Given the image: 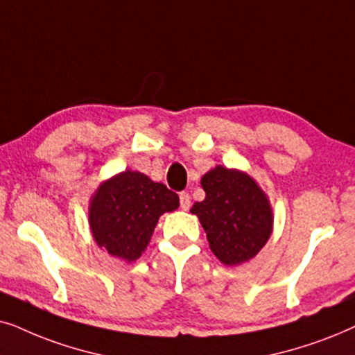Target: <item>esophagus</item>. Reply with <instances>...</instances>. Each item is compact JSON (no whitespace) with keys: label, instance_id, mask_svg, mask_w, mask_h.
Wrapping results in <instances>:
<instances>
[{"label":"esophagus","instance_id":"34e87169","mask_svg":"<svg viewBox=\"0 0 355 355\" xmlns=\"http://www.w3.org/2000/svg\"><path fill=\"white\" fill-rule=\"evenodd\" d=\"M190 206H191V196L188 195L187 191H182L180 193V207L183 211H188L190 209Z\"/></svg>","mask_w":355,"mask_h":355}]
</instances>
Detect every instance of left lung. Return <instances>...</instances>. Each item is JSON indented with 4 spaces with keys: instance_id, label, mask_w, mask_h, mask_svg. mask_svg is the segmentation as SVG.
<instances>
[{
    "instance_id": "1",
    "label": "left lung",
    "mask_w": 355,
    "mask_h": 355,
    "mask_svg": "<svg viewBox=\"0 0 355 355\" xmlns=\"http://www.w3.org/2000/svg\"><path fill=\"white\" fill-rule=\"evenodd\" d=\"M206 191L191 214L205 229L211 252L225 266H239L257 257L271 237L274 214L266 193L239 168L216 165L201 178Z\"/></svg>"
}]
</instances>
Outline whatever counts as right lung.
<instances>
[{
	"instance_id": "obj_1",
	"label": "right lung",
	"mask_w": 355,
	"mask_h": 355,
	"mask_svg": "<svg viewBox=\"0 0 355 355\" xmlns=\"http://www.w3.org/2000/svg\"><path fill=\"white\" fill-rule=\"evenodd\" d=\"M180 206L177 193L148 175L125 170L102 182L89 201V227L98 248L123 261L146 252L159 217Z\"/></svg>"
}]
</instances>
